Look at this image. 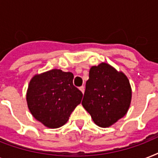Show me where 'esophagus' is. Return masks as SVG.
<instances>
[{
    "label": "esophagus",
    "instance_id": "esophagus-1",
    "mask_svg": "<svg viewBox=\"0 0 158 158\" xmlns=\"http://www.w3.org/2000/svg\"><path fill=\"white\" fill-rule=\"evenodd\" d=\"M79 89H80V91H81L82 93L84 94V90H85V88H84V86H81V87H80V88H79Z\"/></svg>",
    "mask_w": 158,
    "mask_h": 158
}]
</instances>
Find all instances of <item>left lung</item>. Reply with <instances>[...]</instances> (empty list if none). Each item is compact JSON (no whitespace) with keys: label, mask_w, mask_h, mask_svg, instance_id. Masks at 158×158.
<instances>
[{"label":"left lung","mask_w":158,"mask_h":158,"mask_svg":"<svg viewBox=\"0 0 158 158\" xmlns=\"http://www.w3.org/2000/svg\"><path fill=\"white\" fill-rule=\"evenodd\" d=\"M131 88L127 77L106 63L89 70L82 105L100 127H109L128 111Z\"/></svg>","instance_id":"obj_1"}]
</instances>
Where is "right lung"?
<instances>
[{"label": "right lung", "mask_w": 158, "mask_h": 158, "mask_svg": "<svg viewBox=\"0 0 158 158\" xmlns=\"http://www.w3.org/2000/svg\"><path fill=\"white\" fill-rule=\"evenodd\" d=\"M74 74L52 69L31 79L27 91L28 109L36 120L48 128H59L68 121L83 94L73 84Z\"/></svg>", "instance_id": "right-lung-1"}]
</instances>
